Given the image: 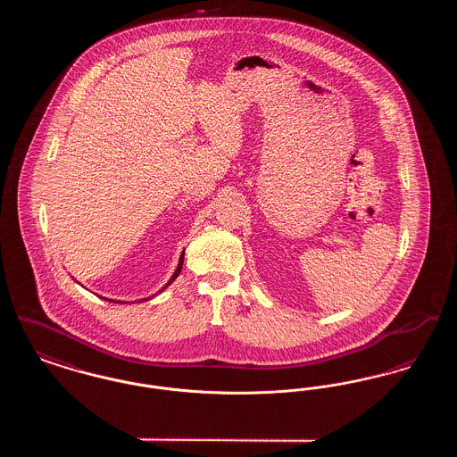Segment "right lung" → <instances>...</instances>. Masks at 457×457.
Segmentation results:
<instances>
[{"label":"right lung","instance_id":"1","mask_svg":"<svg viewBox=\"0 0 457 457\" xmlns=\"http://www.w3.org/2000/svg\"><path fill=\"white\" fill-rule=\"evenodd\" d=\"M183 259H185V250H183V252H181V255H179V262H178V267H176V270H174L173 276H171V279H170L168 283L164 284V286H162V287H161V289H159L155 295H161V293H162V291H164V289H166L170 284L173 283L174 279L179 276V272H181V267H183ZM155 295H154V296H155ZM104 300H108V302H116V300H109V298H104ZM147 300H151V298H142V300H138V302H147ZM116 303H127V302H120V300H118Z\"/></svg>","mask_w":457,"mask_h":457}]
</instances>
